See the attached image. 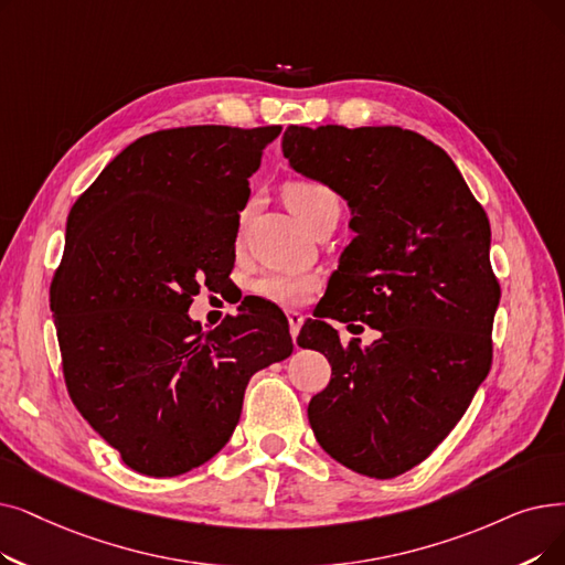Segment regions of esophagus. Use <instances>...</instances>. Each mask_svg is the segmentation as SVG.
Listing matches in <instances>:
<instances>
[{
  "instance_id": "1",
  "label": "esophagus",
  "mask_w": 565,
  "mask_h": 565,
  "mask_svg": "<svg viewBox=\"0 0 565 565\" xmlns=\"http://www.w3.org/2000/svg\"><path fill=\"white\" fill-rule=\"evenodd\" d=\"M286 318H288V328H290V337L292 341H296V337L300 334V328L305 323V316L300 311H286Z\"/></svg>"
}]
</instances>
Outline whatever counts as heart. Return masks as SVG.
Returning a JSON list of instances; mask_svg holds the SVG:
<instances>
[{
	"instance_id": "b5f03b06",
	"label": "heart",
	"mask_w": 565,
	"mask_h": 565,
	"mask_svg": "<svg viewBox=\"0 0 565 565\" xmlns=\"http://www.w3.org/2000/svg\"><path fill=\"white\" fill-rule=\"evenodd\" d=\"M286 201L302 222L313 231L326 216L341 214V201L337 191L321 180H296L286 189ZM247 214V212H244ZM242 214V218H244ZM318 281L309 275H288V273H265L252 281V292L267 302L281 307H296L307 302L316 290Z\"/></svg>"
}]
</instances>
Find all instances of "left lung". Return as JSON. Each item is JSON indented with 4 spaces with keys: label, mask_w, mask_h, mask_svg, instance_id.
<instances>
[{
    "label": "left lung",
    "mask_w": 565,
    "mask_h": 565,
    "mask_svg": "<svg viewBox=\"0 0 565 565\" xmlns=\"http://www.w3.org/2000/svg\"><path fill=\"white\" fill-rule=\"evenodd\" d=\"M284 157L355 214L323 316L381 330L364 349L326 321L302 328L300 347L332 366L309 425L349 469L402 476L444 444L492 366L501 286L487 212L446 150L402 127L290 125Z\"/></svg>",
    "instance_id": "1"
}]
</instances>
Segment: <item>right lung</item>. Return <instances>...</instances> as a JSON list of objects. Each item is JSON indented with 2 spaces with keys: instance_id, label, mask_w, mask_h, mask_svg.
Returning <instances> with one entry per match:
<instances>
[{
  "instance_id": "add662e5",
  "label": "right lung",
  "mask_w": 565,
  "mask_h": 565,
  "mask_svg": "<svg viewBox=\"0 0 565 565\" xmlns=\"http://www.w3.org/2000/svg\"><path fill=\"white\" fill-rule=\"evenodd\" d=\"M279 125L178 127L121 150L73 203L51 284L71 402L129 469L173 478L222 450L244 387L292 353L263 302L203 330L193 296L233 269L249 178Z\"/></svg>"
}]
</instances>
